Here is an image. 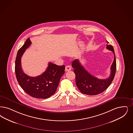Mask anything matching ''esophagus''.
I'll return each instance as SVG.
<instances>
[{
    "label": "esophagus",
    "instance_id": "esophagus-1",
    "mask_svg": "<svg viewBox=\"0 0 133 133\" xmlns=\"http://www.w3.org/2000/svg\"><path fill=\"white\" fill-rule=\"evenodd\" d=\"M71 70V66H70V65H67V66H66V67H65V71H70Z\"/></svg>",
    "mask_w": 133,
    "mask_h": 133
}]
</instances>
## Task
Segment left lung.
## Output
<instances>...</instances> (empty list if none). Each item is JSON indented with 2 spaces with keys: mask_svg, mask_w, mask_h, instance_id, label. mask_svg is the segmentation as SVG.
I'll return each mask as SVG.
<instances>
[{
  "mask_svg": "<svg viewBox=\"0 0 133 133\" xmlns=\"http://www.w3.org/2000/svg\"><path fill=\"white\" fill-rule=\"evenodd\" d=\"M106 42L109 43L107 41ZM106 48L113 52L114 58L111 66L110 76L106 79H99L90 74L80 63L78 59H75L72 62V66L74 69L76 85L82 93L90 96L98 95L106 90L111 84L116 72V58L113 46L107 45Z\"/></svg>",
  "mask_w": 133,
  "mask_h": 133,
  "instance_id": "obj_1",
  "label": "left lung"
}]
</instances>
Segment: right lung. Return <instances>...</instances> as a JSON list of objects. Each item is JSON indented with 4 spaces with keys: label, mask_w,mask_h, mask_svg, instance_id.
<instances>
[{
    "label": "right lung",
    "mask_w": 133,
    "mask_h": 133,
    "mask_svg": "<svg viewBox=\"0 0 133 133\" xmlns=\"http://www.w3.org/2000/svg\"><path fill=\"white\" fill-rule=\"evenodd\" d=\"M31 43L28 38L17 52L15 67L16 78L22 89L29 95L37 98H47L57 90L60 80L65 73V67L49 62L46 71L39 76L33 77L24 73L21 68V57Z\"/></svg>",
    "instance_id": "right-lung-1"
}]
</instances>
